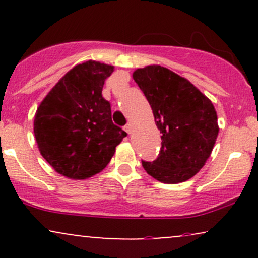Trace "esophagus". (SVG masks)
I'll list each match as a JSON object with an SVG mask.
<instances>
[{
	"label": "esophagus",
	"mask_w": 258,
	"mask_h": 258,
	"mask_svg": "<svg viewBox=\"0 0 258 258\" xmlns=\"http://www.w3.org/2000/svg\"><path fill=\"white\" fill-rule=\"evenodd\" d=\"M123 130H125V131L128 133V135H131V131H132V126H131V123H127V125L123 127Z\"/></svg>",
	"instance_id": "esophagus-1"
}]
</instances>
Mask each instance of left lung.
<instances>
[{
    "label": "left lung",
    "instance_id": "left-lung-1",
    "mask_svg": "<svg viewBox=\"0 0 258 258\" xmlns=\"http://www.w3.org/2000/svg\"><path fill=\"white\" fill-rule=\"evenodd\" d=\"M133 80L152 106L162 135L158 159L142 161L144 170L166 184L190 179L205 165L217 139L214 104L190 81L160 65L135 70Z\"/></svg>",
    "mask_w": 258,
    "mask_h": 258
}]
</instances>
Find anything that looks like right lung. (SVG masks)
Segmentation results:
<instances>
[{"mask_svg": "<svg viewBox=\"0 0 258 258\" xmlns=\"http://www.w3.org/2000/svg\"><path fill=\"white\" fill-rule=\"evenodd\" d=\"M114 67L88 60L74 67L38 105L34 133L41 155L55 172L86 179L106 167L127 133L112 123L102 96Z\"/></svg>", "mask_w": 258, "mask_h": 258, "instance_id": "obj_1", "label": "right lung"}]
</instances>
